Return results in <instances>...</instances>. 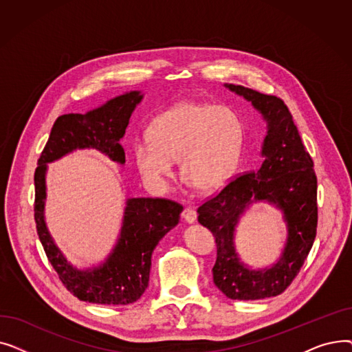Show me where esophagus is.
I'll list each match as a JSON object with an SVG mask.
<instances>
[{
  "instance_id": "obj_1",
  "label": "esophagus",
  "mask_w": 352,
  "mask_h": 352,
  "mask_svg": "<svg viewBox=\"0 0 352 352\" xmlns=\"http://www.w3.org/2000/svg\"><path fill=\"white\" fill-rule=\"evenodd\" d=\"M181 217L187 221L188 224H192L194 221L197 219V212H195V210L194 208H191V207H186L182 210V212H181Z\"/></svg>"
}]
</instances>
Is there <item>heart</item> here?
<instances>
[{"label": "heart", "instance_id": "b5f03b06", "mask_svg": "<svg viewBox=\"0 0 352 352\" xmlns=\"http://www.w3.org/2000/svg\"><path fill=\"white\" fill-rule=\"evenodd\" d=\"M146 137L134 141L133 158L148 186L165 190L178 160L184 178L201 191H211L234 173L245 126L228 107L184 101L158 114Z\"/></svg>", "mask_w": 352, "mask_h": 352}]
</instances>
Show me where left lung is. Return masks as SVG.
<instances>
[{"label": "left lung", "mask_w": 352, "mask_h": 352, "mask_svg": "<svg viewBox=\"0 0 352 352\" xmlns=\"http://www.w3.org/2000/svg\"><path fill=\"white\" fill-rule=\"evenodd\" d=\"M243 96L267 121L260 168L231 179L217 195L199 206L198 223L215 236V287L231 300H263L284 292L300 272L317 234V175L288 107L278 97L243 85L226 84ZM265 200L283 211L287 243L270 269L251 270L234 251L239 218L252 201Z\"/></svg>", "instance_id": "8db88e82"}]
</instances>
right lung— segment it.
I'll list each match as a JSON object with an SVG mask.
<instances>
[{"mask_svg": "<svg viewBox=\"0 0 352 352\" xmlns=\"http://www.w3.org/2000/svg\"><path fill=\"white\" fill-rule=\"evenodd\" d=\"M141 100L140 91H129L87 114L58 117L34 174L36 232L61 283L81 301L104 305L135 302L150 281L153 251L160 239L179 223L182 206L165 198H128L121 232L113 251L98 267L78 270L55 245L45 224L47 164L84 148H94L109 160L124 164L125 153L120 140Z\"/></svg>", "mask_w": 352, "mask_h": 352, "instance_id": "1", "label": "right lung"}]
</instances>
